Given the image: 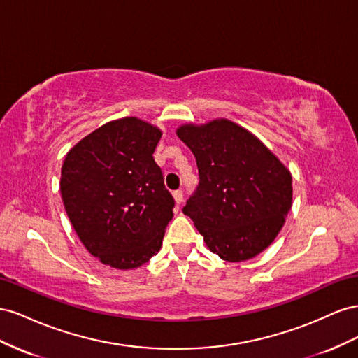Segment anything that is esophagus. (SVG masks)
<instances>
[{
  "instance_id": "esophagus-1",
  "label": "esophagus",
  "mask_w": 358,
  "mask_h": 358,
  "mask_svg": "<svg viewBox=\"0 0 358 358\" xmlns=\"http://www.w3.org/2000/svg\"><path fill=\"white\" fill-rule=\"evenodd\" d=\"M172 195H173V199H176L178 206L182 202V199H185V193H182V190H176L172 193Z\"/></svg>"
}]
</instances>
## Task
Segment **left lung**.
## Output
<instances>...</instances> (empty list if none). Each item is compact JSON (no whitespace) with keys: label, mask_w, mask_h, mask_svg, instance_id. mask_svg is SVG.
<instances>
[{"label":"left lung","mask_w":358,"mask_h":358,"mask_svg":"<svg viewBox=\"0 0 358 358\" xmlns=\"http://www.w3.org/2000/svg\"><path fill=\"white\" fill-rule=\"evenodd\" d=\"M177 135L195 155L199 171V185L182 213L222 259L257 257L291 210L289 171L257 136L229 120L181 126Z\"/></svg>","instance_id":"8db88e82"}]
</instances>
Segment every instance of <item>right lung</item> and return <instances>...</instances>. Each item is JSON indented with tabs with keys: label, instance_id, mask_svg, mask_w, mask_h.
<instances>
[{
	"label": "right lung",
	"instance_id": "1",
	"mask_svg": "<svg viewBox=\"0 0 358 358\" xmlns=\"http://www.w3.org/2000/svg\"><path fill=\"white\" fill-rule=\"evenodd\" d=\"M162 131L135 117L110 121L71 148L59 190L87 250L118 270L157 253L176 206L152 157Z\"/></svg>",
	"mask_w": 358,
	"mask_h": 358
}]
</instances>
